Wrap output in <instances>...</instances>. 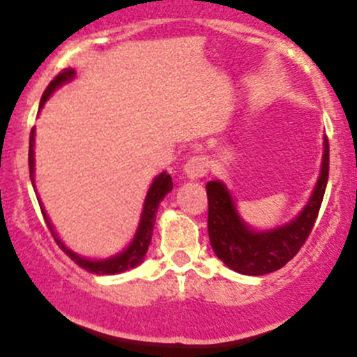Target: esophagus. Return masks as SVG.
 I'll return each mask as SVG.
<instances>
[{"mask_svg": "<svg viewBox=\"0 0 357 357\" xmlns=\"http://www.w3.org/2000/svg\"><path fill=\"white\" fill-rule=\"evenodd\" d=\"M209 172V162L204 155H193L186 160L185 164V174L190 179H199Z\"/></svg>", "mask_w": 357, "mask_h": 357, "instance_id": "obj_1", "label": "esophagus"}]
</instances>
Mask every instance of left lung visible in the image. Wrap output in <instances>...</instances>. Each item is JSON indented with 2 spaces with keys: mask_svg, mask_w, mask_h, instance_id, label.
I'll list each match as a JSON object with an SVG mask.
<instances>
[{
  "mask_svg": "<svg viewBox=\"0 0 357 357\" xmlns=\"http://www.w3.org/2000/svg\"><path fill=\"white\" fill-rule=\"evenodd\" d=\"M330 174V144L324 139L319 181L305 209L291 223L271 231H255L244 225L223 183L209 181L207 230L218 258L231 271L245 275H263L282 268L302 249L319 214Z\"/></svg>",
  "mask_w": 357,
  "mask_h": 357,
  "instance_id": "1",
  "label": "left lung"
}]
</instances>
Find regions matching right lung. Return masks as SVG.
I'll list each match as a JSON object with an SVG mask.
<instances>
[{
  "label": "right lung",
  "mask_w": 357,
  "mask_h": 357,
  "mask_svg": "<svg viewBox=\"0 0 357 357\" xmlns=\"http://www.w3.org/2000/svg\"><path fill=\"white\" fill-rule=\"evenodd\" d=\"M73 75H75V71H73V69H64V71L59 73V75L55 76V78L52 79L50 83H48V86L45 89V92H43V96H41L40 109L43 108L45 101L50 98L52 92H54L59 85H62L64 82L71 79ZM33 146H34V129L31 130V136H29V176H31V183H34V151H33ZM171 190H172V178H171V176L165 174V172H162L160 176H157V178H155V181L151 183V186H150V192H148V195H146V200H144L143 216H141V223H139V228H137L134 241L130 242V245L123 252H120V255L113 256V258H109V259H101V261H92V259L79 258L78 255H75L73 251H69V249L66 248V245L62 244L61 241H59L57 235H55L54 228H52V223L48 221V218H47V214H45L43 207H41V214H43L45 223H47V227L50 228L52 235H54V238H55V242H57L59 248H61L62 251H64L66 255H68L69 258H71L73 261L76 263V265L82 266V268H85L86 272H92V274L112 275V274H119V272L129 271V268H132V266L139 265V263L143 261V258L146 256L148 245H150V242H151V235H153V225H155V216H157L158 204H160V200L164 199V197L167 195Z\"/></svg>",
  "instance_id": "1"
}]
</instances>
